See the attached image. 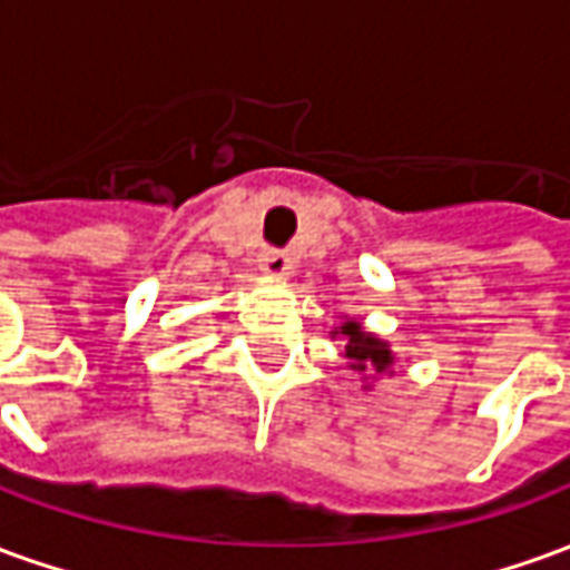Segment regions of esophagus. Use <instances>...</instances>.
I'll return each mask as SVG.
<instances>
[{
    "label": "esophagus",
    "mask_w": 570,
    "mask_h": 570,
    "mask_svg": "<svg viewBox=\"0 0 570 570\" xmlns=\"http://www.w3.org/2000/svg\"><path fill=\"white\" fill-rule=\"evenodd\" d=\"M259 268L265 277H272V281H284V277H289V272H293V259L286 256L284 249H262Z\"/></svg>",
    "instance_id": "obj_1"
}]
</instances>
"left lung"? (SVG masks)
<instances>
[{"instance_id": "1", "label": "left lung", "mask_w": 570, "mask_h": 570, "mask_svg": "<svg viewBox=\"0 0 570 570\" xmlns=\"http://www.w3.org/2000/svg\"><path fill=\"white\" fill-rule=\"evenodd\" d=\"M333 335H345V357L351 360V370L363 375V379H372V372L375 375L391 372V366H394L391 345L366 333L357 321H345L342 326H335Z\"/></svg>"}]
</instances>
